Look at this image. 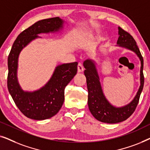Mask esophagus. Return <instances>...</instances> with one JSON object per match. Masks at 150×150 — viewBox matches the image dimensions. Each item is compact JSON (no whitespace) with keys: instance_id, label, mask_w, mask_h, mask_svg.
<instances>
[{"instance_id":"1","label":"esophagus","mask_w":150,"mask_h":150,"mask_svg":"<svg viewBox=\"0 0 150 150\" xmlns=\"http://www.w3.org/2000/svg\"><path fill=\"white\" fill-rule=\"evenodd\" d=\"M84 71V67L81 63H79L78 65V72H83Z\"/></svg>"}]
</instances>
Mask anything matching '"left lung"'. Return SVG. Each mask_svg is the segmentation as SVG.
Here are the masks:
<instances>
[{
    "instance_id": "left-lung-1",
    "label": "left lung",
    "mask_w": 150,
    "mask_h": 150,
    "mask_svg": "<svg viewBox=\"0 0 150 150\" xmlns=\"http://www.w3.org/2000/svg\"><path fill=\"white\" fill-rule=\"evenodd\" d=\"M119 38L117 44L133 51L137 54L141 61L140 83L139 91L136 96L130 104L123 107H115L110 104L104 96L100 85L99 76L94 61L87 59L84 61L83 65L86 69L85 74L87 79L88 89V106L90 112L96 120L107 124H116L130 117L136 109L139 98L144 85L143 76V59L137 45L136 41L130 33L119 27Z\"/></svg>"
}]
</instances>
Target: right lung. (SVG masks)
<instances>
[{
  "label": "right lung",
  "instance_id": "add662e5",
  "mask_svg": "<svg viewBox=\"0 0 150 150\" xmlns=\"http://www.w3.org/2000/svg\"><path fill=\"white\" fill-rule=\"evenodd\" d=\"M63 20L59 17L35 22L17 37L8 57L7 88L16 105L27 117L44 120L55 115L64 102L65 88L77 73V62L65 63L56 67L46 85L33 92L24 91L17 79L18 60L20 52L42 33L58 31Z\"/></svg>",
  "mask_w": 150,
  "mask_h": 150
}]
</instances>
